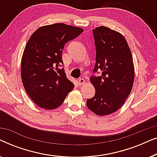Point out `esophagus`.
Segmentation results:
<instances>
[{
    "mask_svg": "<svg viewBox=\"0 0 157 157\" xmlns=\"http://www.w3.org/2000/svg\"><path fill=\"white\" fill-rule=\"evenodd\" d=\"M84 83H85V80L83 78H80L78 79V83L80 85L84 84Z\"/></svg>",
    "mask_w": 157,
    "mask_h": 157,
    "instance_id": "34e87169",
    "label": "esophagus"
}]
</instances>
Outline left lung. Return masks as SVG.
Returning <instances> with one entry per match:
<instances>
[{"instance_id":"left-lung-1","label":"left lung","mask_w":157,"mask_h":157,"mask_svg":"<svg viewBox=\"0 0 157 157\" xmlns=\"http://www.w3.org/2000/svg\"><path fill=\"white\" fill-rule=\"evenodd\" d=\"M96 64L90 81L95 95L87 99V107L96 114H111L121 108L132 91L134 79L132 55L125 38L109 28L93 30Z\"/></svg>"}]
</instances>
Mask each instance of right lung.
Listing matches in <instances>:
<instances>
[{
    "instance_id": "1",
    "label": "right lung",
    "mask_w": 157,
    "mask_h": 157,
    "mask_svg": "<svg viewBox=\"0 0 157 157\" xmlns=\"http://www.w3.org/2000/svg\"><path fill=\"white\" fill-rule=\"evenodd\" d=\"M83 31L81 28L55 23L39 28L30 37L21 60V78L28 95L38 106L57 108L74 89L59 67L63 64L65 44Z\"/></svg>"
}]
</instances>
